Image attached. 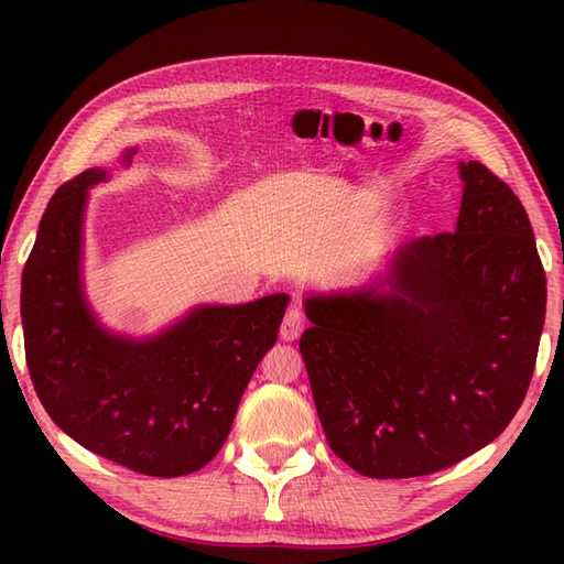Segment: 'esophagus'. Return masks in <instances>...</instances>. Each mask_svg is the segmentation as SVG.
Returning <instances> with one entry per match:
<instances>
[{"label": "esophagus", "mask_w": 564, "mask_h": 564, "mask_svg": "<svg viewBox=\"0 0 564 564\" xmlns=\"http://www.w3.org/2000/svg\"><path fill=\"white\" fill-rule=\"evenodd\" d=\"M305 329V315L297 307H289V313L283 315L281 322V339L283 341H295Z\"/></svg>", "instance_id": "obj_1"}]
</instances>
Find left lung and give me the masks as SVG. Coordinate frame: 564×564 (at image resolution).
I'll list each match as a JSON object with an SVG mask.
<instances>
[{
  "mask_svg": "<svg viewBox=\"0 0 564 564\" xmlns=\"http://www.w3.org/2000/svg\"><path fill=\"white\" fill-rule=\"evenodd\" d=\"M460 176L455 232L404 245L390 291L305 303L317 416L334 455L366 477L460 463L509 426L531 386L545 271L529 213L482 162Z\"/></svg>",
  "mask_w": 564,
  "mask_h": 564,
  "instance_id": "1",
  "label": "left lung"
}]
</instances>
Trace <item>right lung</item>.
Segmentation results:
<instances>
[{
  "mask_svg": "<svg viewBox=\"0 0 564 564\" xmlns=\"http://www.w3.org/2000/svg\"><path fill=\"white\" fill-rule=\"evenodd\" d=\"M101 178H69L43 213L21 281L26 366L45 412L84 448L140 475L182 477L223 448L289 295L200 307L150 341L104 332L79 283L82 210Z\"/></svg>",
  "mask_w": 564,
  "mask_h": 564,
  "instance_id": "1",
  "label": "right lung"
}]
</instances>
